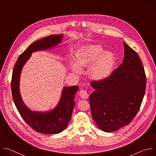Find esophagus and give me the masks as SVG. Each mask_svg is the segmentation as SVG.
Segmentation results:
<instances>
[{
  "instance_id": "obj_1",
  "label": "esophagus",
  "mask_w": 156,
  "mask_h": 156,
  "mask_svg": "<svg viewBox=\"0 0 156 156\" xmlns=\"http://www.w3.org/2000/svg\"><path fill=\"white\" fill-rule=\"evenodd\" d=\"M79 94L80 96V97L82 98V99H87L88 97H89V94H87V91L84 90H82L80 91L79 93Z\"/></svg>"
}]
</instances>
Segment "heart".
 <instances>
[{
    "label": "heart",
    "mask_w": 156,
    "mask_h": 156,
    "mask_svg": "<svg viewBox=\"0 0 156 156\" xmlns=\"http://www.w3.org/2000/svg\"><path fill=\"white\" fill-rule=\"evenodd\" d=\"M76 63H72V69L81 74V67H88V75L94 80H102L112 72L115 63L114 55L108 51H103L100 45L92 44L84 48L76 56Z\"/></svg>",
    "instance_id": "heart-1"
}]
</instances>
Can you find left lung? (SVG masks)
I'll use <instances>...</instances> for the list:
<instances>
[{"mask_svg":"<svg viewBox=\"0 0 156 156\" xmlns=\"http://www.w3.org/2000/svg\"><path fill=\"white\" fill-rule=\"evenodd\" d=\"M123 63L106 78L91 82L94 88L89 97L93 118L105 132H113L129 124L141 107L146 76L137 53L123 42Z\"/></svg>","mask_w":156,"mask_h":156,"instance_id":"1","label":"left lung"}]
</instances>
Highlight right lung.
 I'll return each mask as SVG.
<instances>
[{
  "label": "right lung",
  "instance_id": "1",
  "mask_svg": "<svg viewBox=\"0 0 156 156\" xmlns=\"http://www.w3.org/2000/svg\"><path fill=\"white\" fill-rule=\"evenodd\" d=\"M62 36V34L51 35L31 44L19 56L12 73L11 90L13 100L18 112L31 128L43 134H57L66 128L71 119L75 105L74 98L79 87L77 85L65 87L61 99L54 109L47 112H33L25 105L21 98L19 91L20 76L22 68L32 52L55 46L61 42Z\"/></svg>",
  "mask_w": 156,
  "mask_h": 156
}]
</instances>
